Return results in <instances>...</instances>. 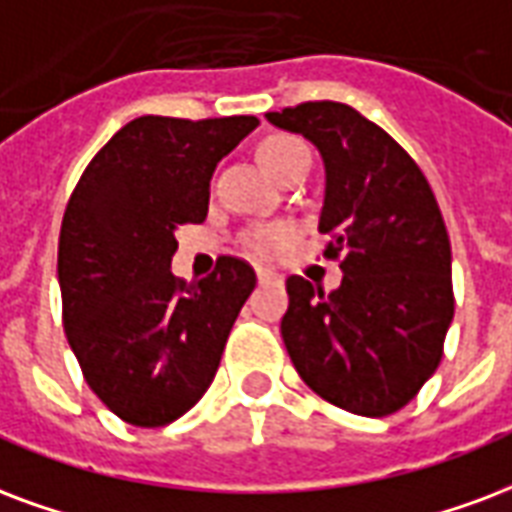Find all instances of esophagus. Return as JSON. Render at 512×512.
Returning a JSON list of instances; mask_svg holds the SVG:
<instances>
[{
	"label": "esophagus",
	"instance_id": "34e87169",
	"mask_svg": "<svg viewBox=\"0 0 512 512\" xmlns=\"http://www.w3.org/2000/svg\"><path fill=\"white\" fill-rule=\"evenodd\" d=\"M257 279L266 285V282H276V279H282V276L276 274V271H271V268H257Z\"/></svg>",
	"mask_w": 512,
	"mask_h": 512
}]
</instances>
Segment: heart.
Segmentation results:
<instances>
[{
  "label": "heart",
  "instance_id": "b5f03b06",
  "mask_svg": "<svg viewBox=\"0 0 512 512\" xmlns=\"http://www.w3.org/2000/svg\"><path fill=\"white\" fill-rule=\"evenodd\" d=\"M257 154H260V162L266 165L268 173L279 176L293 162L309 157V149L304 146V140L293 138V135H271L260 143ZM290 238H293V230L287 225H260L246 233L244 246L252 255L274 257L290 244Z\"/></svg>",
  "mask_w": 512,
  "mask_h": 512
}]
</instances>
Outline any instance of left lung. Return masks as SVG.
<instances>
[{
    "instance_id": "1",
    "label": "left lung",
    "mask_w": 512,
    "mask_h": 512,
    "mask_svg": "<svg viewBox=\"0 0 512 512\" xmlns=\"http://www.w3.org/2000/svg\"><path fill=\"white\" fill-rule=\"evenodd\" d=\"M266 116L323 154L320 233L331 236L323 255L344 271L331 293L304 276L287 279L290 361L325 401L385 418L437 372L453 320L450 238L437 198L418 162L344 102Z\"/></svg>"
}]
</instances>
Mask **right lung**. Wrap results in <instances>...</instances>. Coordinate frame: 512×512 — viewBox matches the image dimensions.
I'll use <instances>...</instances> for the list:
<instances>
[{
    "label": "right lung",
    "instance_id": "right-lung-1",
    "mask_svg": "<svg viewBox=\"0 0 512 512\" xmlns=\"http://www.w3.org/2000/svg\"><path fill=\"white\" fill-rule=\"evenodd\" d=\"M255 116L124 124L86 165L64 208L59 287L83 380L124 423L168 426L208 391L255 271L222 255L195 282L170 274L176 230L208 214L217 162Z\"/></svg>",
    "mask_w": 512,
    "mask_h": 512
}]
</instances>
